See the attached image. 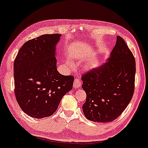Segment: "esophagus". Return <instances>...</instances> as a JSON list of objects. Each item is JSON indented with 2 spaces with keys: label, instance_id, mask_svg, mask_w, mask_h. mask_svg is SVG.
Returning a JSON list of instances; mask_svg holds the SVG:
<instances>
[{
  "label": "esophagus",
  "instance_id": "34e87169",
  "mask_svg": "<svg viewBox=\"0 0 148 148\" xmlns=\"http://www.w3.org/2000/svg\"><path fill=\"white\" fill-rule=\"evenodd\" d=\"M81 85V81L80 79H79V78L75 79L74 83H73L74 88H79V87H80Z\"/></svg>",
  "mask_w": 148,
  "mask_h": 148
}]
</instances>
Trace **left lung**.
Instances as JSON below:
<instances>
[{
  "label": "left lung",
  "instance_id": "8db88e82",
  "mask_svg": "<svg viewBox=\"0 0 148 148\" xmlns=\"http://www.w3.org/2000/svg\"><path fill=\"white\" fill-rule=\"evenodd\" d=\"M108 61L81 77L87 95L83 111L88 120L108 122L116 119L132 99L136 61L124 39L117 36Z\"/></svg>",
  "mask_w": 148,
  "mask_h": 148
}]
</instances>
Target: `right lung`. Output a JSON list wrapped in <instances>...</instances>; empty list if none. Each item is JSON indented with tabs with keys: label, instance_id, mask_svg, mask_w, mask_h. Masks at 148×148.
Here are the masks:
<instances>
[{
	"label": "right lung",
	"instance_id": "1",
	"mask_svg": "<svg viewBox=\"0 0 148 148\" xmlns=\"http://www.w3.org/2000/svg\"><path fill=\"white\" fill-rule=\"evenodd\" d=\"M60 36L44 34L28 40L14 61L16 99L25 113L36 119L53 114L73 88L74 77L57 70L55 51Z\"/></svg>",
	"mask_w": 148,
	"mask_h": 148
}]
</instances>
